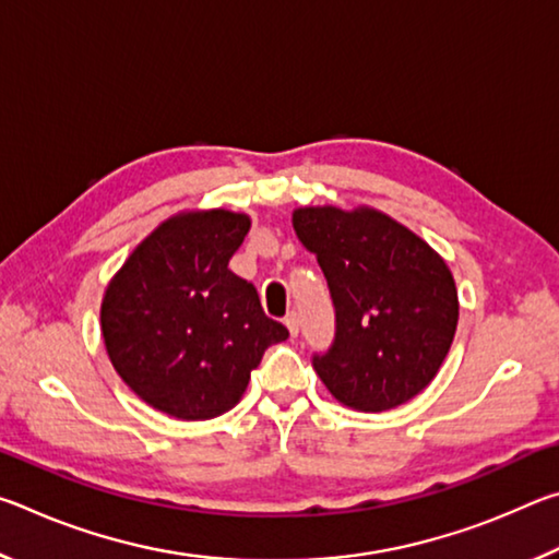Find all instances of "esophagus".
I'll return each instance as SVG.
<instances>
[{
	"label": "esophagus",
	"instance_id": "obj_1",
	"mask_svg": "<svg viewBox=\"0 0 559 559\" xmlns=\"http://www.w3.org/2000/svg\"><path fill=\"white\" fill-rule=\"evenodd\" d=\"M283 323H286V328H288V333L296 337L298 335V328H300V318H298V313L296 310H290V313L283 318Z\"/></svg>",
	"mask_w": 559,
	"mask_h": 559
}]
</instances>
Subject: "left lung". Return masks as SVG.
Segmentation results:
<instances>
[{"label": "left lung", "instance_id": "1", "mask_svg": "<svg viewBox=\"0 0 559 559\" xmlns=\"http://www.w3.org/2000/svg\"><path fill=\"white\" fill-rule=\"evenodd\" d=\"M293 229L316 253L335 308V337L313 353L320 380L359 412L394 409L437 377L459 323L447 263L390 216L306 206Z\"/></svg>", "mask_w": 559, "mask_h": 559}]
</instances>
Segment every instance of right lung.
<instances>
[{
  "label": "right lung",
  "mask_w": 559,
  "mask_h": 559,
  "mask_svg": "<svg viewBox=\"0 0 559 559\" xmlns=\"http://www.w3.org/2000/svg\"><path fill=\"white\" fill-rule=\"evenodd\" d=\"M249 216L214 210L165 222L110 281L100 325L132 392L177 419H214L241 400L263 353L288 337L253 283L229 271Z\"/></svg>",
  "instance_id": "1"
}]
</instances>
